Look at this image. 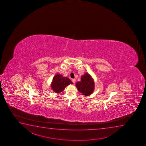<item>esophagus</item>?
<instances>
[{"mask_svg":"<svg viewBox=\"0 0 146 146\" xmlns=\"http://www.w3.org/2000/svg\"><path fill=\"white\" fill-rule=\"evenodd\" d=\"M72 82H73V83H75L76 82V80L75 79H73L72 80Z\"/></svg>","mask_w":146,"mask_h":146,"instance_id":"1","label":"esophagus"}]
</instances>
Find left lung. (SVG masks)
I'll return each instance as SVG.
<instances>
[{
  "instance_id": "obj_1",
  "label": "left lung",
  "mask_w": 146,
  "mask_h": 146,
  "mask_svg": "<svg viewBox=\"0 0 146 146\" xmlns=\"http://www.w3.org/2000/svg\"><path fill=\"white\" fill-rule=\"evenodd\" d=\"M76 86L80 92L84 96H88L94 90V82L91 76L86 73L81 77V81L78 82Z\"/></svg>"
}]
</instances>
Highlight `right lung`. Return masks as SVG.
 <instances>
[{"mask_svg": "<svg viewBox=\"0 0 146 146\" xmlns=\"http://www.w3.org/2000/svg\"><path fill=\"white\" fill-rule=\"evenodd\" d=\"M70 84H73V82L68 78L64 77L60 74H57L53 78L51 86L55 92L60 93Z\"/></svg>", "mask_w": 146, "mask_h": 146, "instance_id": "add662e5", "label": "right lung"}]
</instances>
